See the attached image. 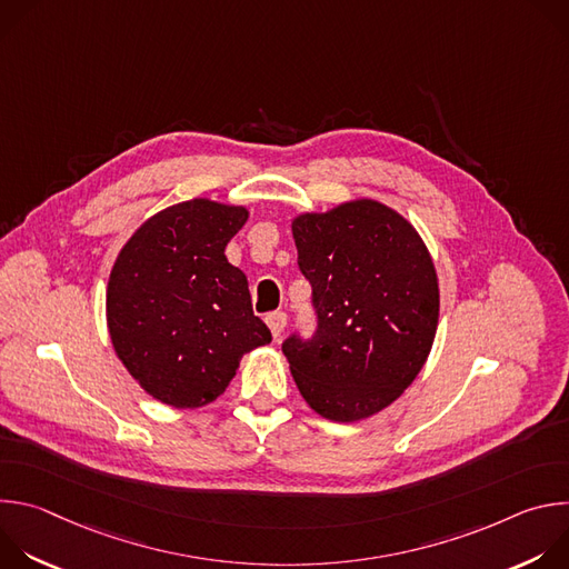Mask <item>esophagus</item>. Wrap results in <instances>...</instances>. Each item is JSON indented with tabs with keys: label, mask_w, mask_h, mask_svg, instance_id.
Wrapping results in <instances>:
<instances>
[{
	"label": "esophagus",
	"mask_w": 569,
	"mask_h": 569,
	"mask_svg": "<svg viewBox=\"0 0 569 569\" xmlns=\"http://www.w3.org/2000/svg\"><path fill=\"white\" fill-rule=\"evenodd\" d=\"M266 323H268L270 331H272V338L279 340L281 333H283V329H286V323H288V317H286V312L277 310V312H270V315L266 317Z\"/></svg>",
	"instance_id": "34e87169"
}]
</instances>
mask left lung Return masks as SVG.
Returning a JSON list of instances; mask_svg holds the SVG:
<instances>
[{
  "label": "left lung",
  "instance_id": "left-lung-1",
  "mask_svg": "<svg viewBox=\"0 0 569 569\" xmlns=\"http://www.w3.org/2000/svg\"><path fill=\"white\" fill-rule=\"evenodd\" d=\"M319 327L283 356L308 408L336 423L369 419L423 369L439 323V279L421 233L396 209L356 198L292 218Z\"/></svg>",
  "mask_w": 569,
  "mask_h": 569
}]
</instances>
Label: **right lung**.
Here are the masks:
<instances>
[{
  "label": "right lung",
  "instance_id": "obj_1",
  "mask_svg": "<svg viewBox=\"0 0 569 569\" xmlns=\"http://www.w3.org/2000/svg\"><path fill=\"white\" fill-rule=\"evenodd\" d=\"M248 218V207L211 198L171 204L134 229L110 270L114 353L146 393L176 410L213 402L240 358L272 342L248 277L224 257Z\"/></svg>",
  "mask_w": 569,
  "mask_h": 569
}]
</instances>
